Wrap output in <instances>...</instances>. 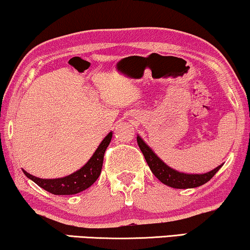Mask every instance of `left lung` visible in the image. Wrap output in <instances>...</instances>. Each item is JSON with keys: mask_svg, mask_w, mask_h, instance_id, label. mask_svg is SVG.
Segmentation results:
<instances>
[{"mask_svg": "<svg viewBox=\"0 0 250 250\" xmlns=\"http://www.w3.org/2000/svg\"><path fill=\"white\" fill-rule=\"evenodd\" d=\"M136 141H138L140 149H141L143 156L146 160V164H148L153 175L162 183L168 187L175 188V189H191V188L203 186V184L207 183L218 172V169L223 166V164H222L216 168L205 174H186L177 172L172 167L167 166L139 135L136 138Z\"/></svg>", "mask_w": 250, "mask_h": 250, "instance_id": "8db88e82", "label": "left lung"}]
</instances>
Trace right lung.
<instances>
[{
	"label": "right lung",
	"instance_id": "obj_1",
	"mask_svg": "<svg viewBox=\"0 0 250 250\" xmlns=\"http://www.w3.org/2000/svg\"><path fill=\"white\" fill-rule=\"evenodd\" d=\"M111 138L112 132L109 133L102 140V142L99 145L98 149L95 150L93 156L88 159V162L82 168L68 176L60 177V179H40V177L27 173L26 170L22 169V172L28 179L34 181L37 186L52 194L64 196V194L80 193L82 191L86 190L87 188H90L100 176L105 149L108 148Z\"/></svg>",
	"mask_w": 250,
	"mask_h": 250
}]
</instances>
